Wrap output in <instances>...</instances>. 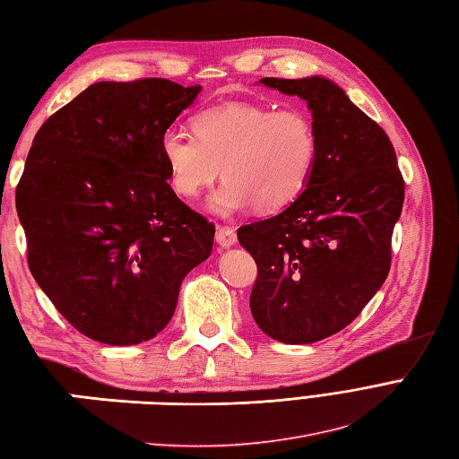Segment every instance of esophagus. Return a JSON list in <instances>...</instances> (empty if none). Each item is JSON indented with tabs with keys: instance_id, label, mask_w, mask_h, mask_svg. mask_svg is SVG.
<instances>
[{
	"instance_id": "obj_1",
	"label": "esophagus",
	"mask_w": 459,
	"mask_h": 459,
	"mask_svg": "<svg viewBox=\"0 0 459 459\" xmlns=\"http://www.w3.org/2000/svg\"><path fill=\"white\" fill-rule=\"evenodd\" d=\"M216 241H218V246H221V247H231V246H236L238 236L231 228L220 226L218 231H216Z\"/></svg>"
}]
</instances>
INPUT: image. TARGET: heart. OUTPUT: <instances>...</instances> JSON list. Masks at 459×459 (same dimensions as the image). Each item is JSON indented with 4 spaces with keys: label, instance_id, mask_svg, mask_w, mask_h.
Masks as SVG:
<instances>
[{
    "label": "heart",
    "instance_id": "heart-1",
    "mask_svg": "<svg viewBox=\"0 0 459 459\" xmlns=\"http://www.w3.org/2000/svg\"><path fill=\"white\" fill-rule=\"evenodd\" d=\"M196 137L169 129L160 152L169 178L182 198H196L220 177L208 208L230 216L255 206L277 212L297 200L318 159V137L307 111L233 101L202 111L192 121Z\"/></svg>",
    "mask_w": 459,
    "mask_h": 459
}]
</instances>
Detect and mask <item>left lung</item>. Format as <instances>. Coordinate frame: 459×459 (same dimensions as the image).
I'll return each mask as SVG.
<instances>
[{
	"label": "left lung",
	"instance_id": "left-lung-1",
	"mask_svg": "<svg viewBox=\"0 0 459 459\" xmlns=\"http://www.w3.org/2000/svg\"><path fill=\"white\" fill-rule=\"evenodd\" d=\"M259 84L307 101L318 159L289 208L238 230L257 263L249 307L269 338L314 343L358 318L383 287L404 180L385 131L330 78Z\"/></svg>",
	"mask_w": 459,
	"mask_h": 459
}]
</instances>
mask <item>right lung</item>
Masks as SVG:
<instances>
[{
	"label": "right lung",
	"mask_w": 459,
	"mask_h": 459,
	"mask_svg": "<svg viewBox=\"0 0 459 459\" xmlns=\"http://www.w3.org/2000/svg\"><path fill=\"white\" fill-rule=\"evenodd\" d=\"M202 86L96 82L37 131L15 206L27 261L88 338L137 345L165 330L213 226L169 185L160 139Z\"/></svg>",
	"instance_id": "obj_1"
}]
</instances>
